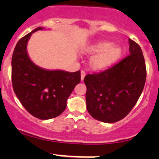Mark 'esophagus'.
Listing matches in <instances>:
<instances>
[{
	"instance_id": "34e87169",
	"label": "esophagus",
	"mask_w": 159,
	"mask_h": 159,
	"mask_svg": "<svg viewBox=\"0 0 159 159\" xmlns=\"http://www.w3.org/2000/svg\"><path fill=\"white\" fill-rule=\"evenodd\" d=\"M84 77H85V72H84V70H81V81H84Z\"/></svg>"
}]
</instances>
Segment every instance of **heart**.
<instances>
[{
    "label": "heart",
    "instance_id": "1",
    "mask_svg": "<svg viewBox=\"0 0 159 159\" xmlns=\"http://www.w3.org/2000/svg\"><path fill=\"white\" fill-rule=\"evenodd\" d=\"M90 53H98L90 61L91 68L102 70L109 68L121 55V49L118 46H112V43L101 41L95 43L88 48Z\"/></svg>",
    "mask_w": 159,
    "mask_h": 159
}]
</instances>
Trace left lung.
Masks as SVG:
<instances>
[{
    "label": "left lung",
    "mask_w": 159,
    "mask_h": 159,
    "mask_svg": "<svg viewBox=\"0 0 159 159\" xmlns=\"http://www.w3.org/2000/svg\"><path fill=\"white\" fill-rule=\"evenodd\" d=\"M129 55L111 68L87 75L86 104L90 115L100 121L114 123L124 118L139 100L146 79L140 46L129 39Z\"/></svg>",
    "instance_id": "1"
}]
</instances>
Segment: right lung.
<instances>
[{
	"mask_svg": "<svg viewBox=\"0 0 159 159\" xmlns=\"http://www.w3.org/2000/svg\"><path fill=\"white\" fill-rule=\"evenodd\" d=\"M35 28L19 40L11 61V77L14 93L21 105L33 116L41 120L60 115L67 100L81 81V71L48 70L35 65L29 57L27 45Z\"/></svg>",
	"mask_w": 159,
	"mask_h": 159,
	"instance_id": "right-lung-1",
	"label": "right lung"
}]
</instances>
